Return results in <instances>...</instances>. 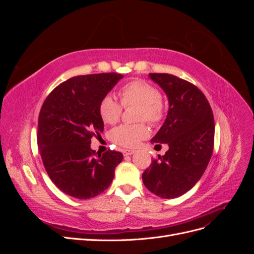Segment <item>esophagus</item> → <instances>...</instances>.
Masks as SVG:
<instances>
[{
  "mask_svg": "<svg viewBox=\"0 0 254 254\" xmlns=\"http://www.w3.org/2000/svg\"><path fill=\"white\" fill-rule=\"evenodd\" d=\"M134 153V150H131V149H125L124 151H123V155H124L125 157L127 156H131Z\"/></svg>",
  "mask_w": 254,
  "mask_h": 254,
  "instance_id": "esophagus-1",
  "label": "esophagus"
}]
</instances>
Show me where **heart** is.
I'll return each mask as SVG.
<instances>
[{"instance_id":"obj_1","label":"heart","mask_w":254,"mask_h":254,"mask_svg":"<svg viewBox=\"0 0 254 254\" xmlns=\"http://www.w3.org/2000/svg\"><path fill=\"white\" fill-rule=\"evenodd\" d=\"M121 103L127 108L136 106V121H147L157 125L165 115V106L159 90L144 80H132L124 84L120 90ZM123 111V107L111 94L105 95L98 106V112L106 124L117 123ZM110 139L122 147L133 148L149 135V128L144 123L129 125L123 124L110 131Z\"/></svg>"}]
</instances>
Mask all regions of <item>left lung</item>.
Returning a JSON list of instances; mask_svg holds the SVG:
<instances>
[{"mask_svg": "<svg viewBox=\"0 0 254 254\" xmlns=\"http://www.w3.org/2000/svg\"><path fill=\"white\" fill-rule=\"evenodd\" d=\"M149 78L162 88L170 104L164 124L151 143H166L170 148L152 160L142 179L155 195L177 198L195 186L210 162L215 133L213 112L193 83L165 73H150Z\"/></svg>", "mask_w": 254, "mask_h": 254, "instance_id": "obj_1", "label": "left lung"}]
</instances>
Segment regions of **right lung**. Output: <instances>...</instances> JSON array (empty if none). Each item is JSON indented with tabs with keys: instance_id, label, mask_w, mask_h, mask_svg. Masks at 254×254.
<instances>
[{
	"instance_id": "1",
	"label": "right lung",
	"mask_w": 254,
	"mask_h": 254,
	"mask_svg": "<svg viewBox=\"0 0 254 254\" xmlns=\"http://www.w3.org/2000/svg\"><path fill=\"white\" fill-rule=\"evenodd\" d=\"M123 78L118 73L76 76L54 89L41 107L38 147L51 180L66 195L90 199L111 184L122 152L95 153L90 147L103 132L101 99Z\"/></svg>"
}]
</instances>
